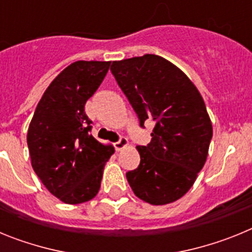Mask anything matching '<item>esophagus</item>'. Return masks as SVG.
Listing matches in <instances>:
<instances>
[{"label":"esophagus","instance_id":"34e87169","mask_svg":"<svg viewBox=\"0 0 252 252\" xmlns=\"http://www.w3.org/2000/svg\"><path fill=\"white\" fill-rule=\"evenodd\" d=\"M127 145H128V140L126 139V137H120L119 141H116L115 144H113V146H115V149L117 151L122 150L125 146H127Z\"/></svg>","mask_w":252,"mask_h":252}]
</instances>
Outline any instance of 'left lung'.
Masks as SVG:
<instances>
[{"label":"left lung","instance_id":"8db88e82","mask_svg":"<svg viewBox=\"0 0 252 252\" xmlns=\"http://www.w3.org/2000/svg\"><path fill=\"white\" fill-rule=\"evenodd\" d=\"M111 72L144 127L155 122L151 141L137 146L140 164L126 173L133 193L154 206L175 202L192 188L212 139L201 93L178 66L159 55L113 62Z\"/></svg>","mask_w":252,"mask_h":252}]
</instances>
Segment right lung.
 <instances>
[{"label": "right lung", "mask_w": 252, "mask_h": 252, "mask_svg": "<svg viewBox=\"0 0 252 252\" xmlns=\"http://www.w3.org/2000/svg\"><path fill=\"white\" fill-rule=\"evenodd\" d=\"M110 64L79 60L66 66L46 88L29 126L32 169L49 192L66 204L95 197L104 164L115 153L91 135L92 121L84 112Z\"/></svg>", "instance_id": "right-lung-1"}]
</instances>
